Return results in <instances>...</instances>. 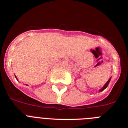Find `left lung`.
<instances>
[{
  "instance_id": "8db88e82",
  "label": "left lung",
  "mask_w": 128,
  "mask_h": 128,
  "mask_svg": "<svg viewBox=\"0 0 128 128\" xmlns=\"http://www.w3.org/2000/svg\"><path fill=\"white\" fill-rule=\"evenodd\" d=\"M110 80H111V78H110V80H108V81H107V82H106V84H104V86H103V87H102V89H100V90H99V91H100V92L102 91V90H104V89H105V88H106V87L108 86V84H109V82H110Z\"/></svg>"
}]
</instances>
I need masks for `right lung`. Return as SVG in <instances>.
<instances>
[{
	"mask_svg": "<svg viewBox=\"0 0 128 128\" xmlns=\"http://www.w3.org/2000/svg\"><path fill=\"white\" fill-rule=\"evenodd\" d=\"M15 78H16V76H15Z\"/></svg>",
	"mask_w": 128,
	"mask_h": 128,
	"instance_id": "add662e5",
	"label": "right lung"
}]
</instances>
